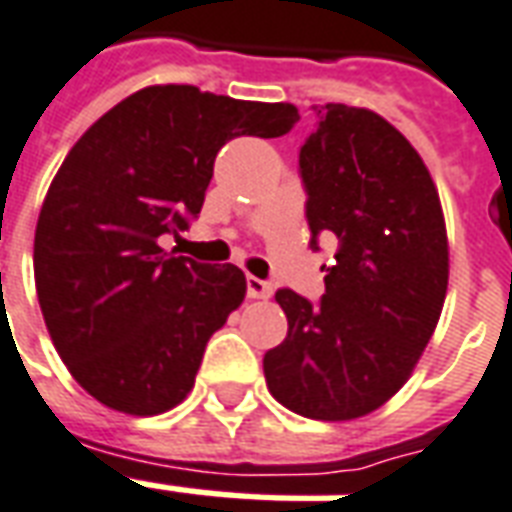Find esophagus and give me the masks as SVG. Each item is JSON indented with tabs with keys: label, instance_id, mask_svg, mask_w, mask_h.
<instances>
[{
	"label": "esophagus",
	"instance_id": "34e87169",
	"mask_svg": "<svg viewBox=\"0 0 512 512\" xmlns=\"http://www.w3.org/2000/svg\"><path fill=\"white\" fill-rule=\"evenodd\" d=\"M247 295L249 298H271V282H263V279H257V276H247Z\"/></svg>",
	"mask_w": 512,
	"mask_h": 512
}]
</instances>
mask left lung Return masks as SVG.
<instances>
[{"label": "left lung", "instance_id": "8db88e82", "mask_svg": "<svg viewBox=\"0 0 512 512\" xmlns=\"http://www.w3.org/2000/svg\"><path fill=\"white\" fill-rule=\"evenodd\" d=\"M300 147L311 247L335 239L325 295L276 292L287 338L265 351L271 395L319 421L376 411L411 378L448 290V239L438 187L421 155L362 107H314Z\"/></svg>", "mask_w": 512, "mask_h": 512}]
</instances>
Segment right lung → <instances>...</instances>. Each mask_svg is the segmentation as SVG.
Wrapping results in <instances>:
<instances>
[{
	"mask_svg": "<svg viewBox=\"0 0 512 512\" xmlns=\"http://www.w3.org/2000/svg\"><path fill=\"white\" fill-rule=\"evenodd\" d=\"M292 104L195 85H150L101 115L50 182L34 233V282L58 357L112 411L158 416L193 389L209 338L247 295L236 265L158 244L204 206L214 158L236 136L273 139Z\"/></svg>",
	"mask_w": 512,
	"mask_h": 512,
	"instance_id": "obj_1",
	"label": "right lung"
}]
</instances>
